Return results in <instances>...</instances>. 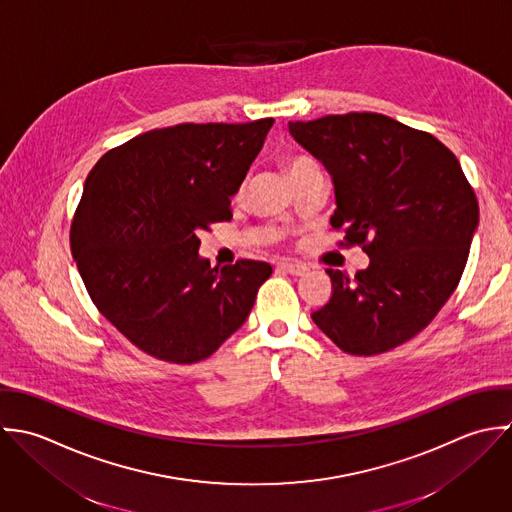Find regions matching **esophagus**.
I'll list each match as a JSON object with an SVG mask.
<instances>
[{
  "label": "esophagus",
  "instance_id": "obj_1",
  "mask_svg": "<svg viewBox=\"0 0 512 512\" xmlns=\"http://www.w3.org/2000/svg\"><path fill=\"white\" fill-rule=\"evenodd\" d=\"M280 268L286 270V272L292 274V276H302V274L308 272V266H306V264H302V262H292V260L280 262Z\"/></svg>",
  "mask_w": 512,
  "mask_h": 512
}]
</instances>
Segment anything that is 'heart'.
<instances>
[{
    "label": "heart",
    "instance_id": "b5f03b06",
    "mask_svg": "<svg viewBox=\"0 0 512 512\" xmlns=\"http://www.w3.org/2000/svg\"><path fill=\"white\" fill-rule=\"evenodd\" d=\"M284 171L288 174V178L292 180V178H296L304 172L320 171V167L310 157H290V159L284 161Z\"/></svg>",
    "mask_w": 512,
    "mask_h": 512
}]
</instances>
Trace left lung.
Here are the masks:
<instances>
[{
	"mask_svg": "<svg viewBox=\"0 0 512 512\" xmlns=\"http://www.w3.org/2000/svg\"><path fill=\"white\" fill-rule=\"evenodd\" d=\"M290 135L334 180L332 226L369 266L353 278L328 268L332 298L314 324L351 355L415 338L455 292L479 202L457 157L433 135L379 113L288 123Z\"/></svg>",
	"mask_w": 512,
	"mask_h": 512,
	"instance_id": "1",
	"label": "left lung"
}]
</instances>
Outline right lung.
<instances>
[{"label": "right lung", "mask_w": 512, "mask_h": 512, "mask_svg": "<svg viewBox=\"0 0 512 512\" xmlns=\"http://www.w3.org/2000/svg\"><path fill=\"white\" fill-rule=\"evenodd\" d=\"M274 119L182 123L143 133L89 172L71 254L97 310L145 353L194 363L248 318L268 262L210 268L198 232L230 220Z\"/></svg>", "instance_id": "obj_1"}]
</instances>
